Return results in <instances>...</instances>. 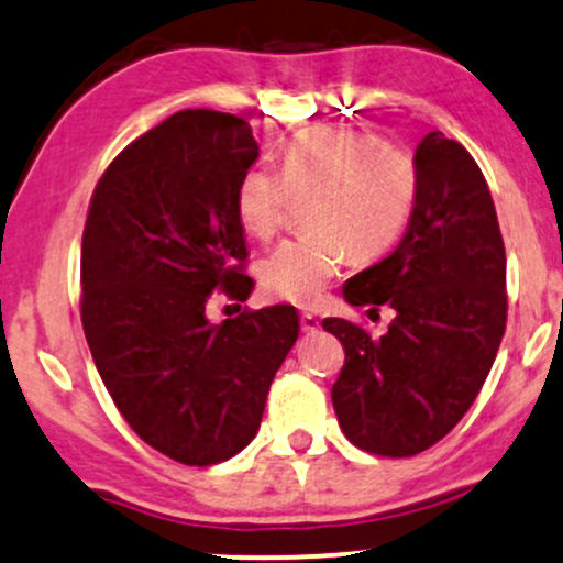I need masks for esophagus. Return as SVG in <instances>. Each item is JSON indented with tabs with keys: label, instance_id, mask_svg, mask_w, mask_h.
<instances>
[{
	"label": "esophagus",
	"instance_id": "1",
	"mask_svg": "<svg viewBox=\"0 0 563 563\" xmlns=\"http://www.w3.org/2000/svg\"><path fill=\"white\" fill-rule=\"evenodd\" d=\"M300 327H302V332L313 334V332H319V329H321V321L316 319L313 313H302L300 316Z\"/></svg>",
	"mask_w": 563,
	"mask_h": 563
}]
</instances>
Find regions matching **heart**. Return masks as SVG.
<instances>
[{
  "label": "heart",
  "instance_id": "obj_1",
  "mask_svg": "<svg viewBox=\"0 0 563 563\" xmlns=\"http://www.w3.org/2000/svg\"><path fill=\"white\" fill-rule=\"evenodd\" d=\"M419 163L402 144L363 131H300L282 150V170L247 168L236 184V216L250 234L268 240L289 205L313 197V234L282 242L261 263V287L271 300L313 306L347 255L372 261L387 253L411 223L419 200Z\"/></svg>",
  "mask_w": 563,
  "mask_h": 563
}]
</instances>
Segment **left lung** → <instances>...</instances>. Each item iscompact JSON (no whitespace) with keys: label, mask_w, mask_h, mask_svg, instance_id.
I'll use <instances>...</instances> for the list:
<instances>
[{"label":"left lung","mask_w":563,"mask_h":563,"mask_svg":"<svg viewBox=\"0 0 563 563\" xmlns=\"http://www.w3.org/2000/svg\"><path fill=\"white\" fill-rule=\"evenodd\" d=\"M419 200L395 253L342 287L350 306L395 310L387 334L323 319L345 347L336 421L361 451L416 455L464 419L506 332V247L485 176L453 139L416 147Z\"/></svg>","instance_id":"obj_1"}]
</instances>
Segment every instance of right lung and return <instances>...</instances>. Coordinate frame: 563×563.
I'll use <instances>...</instances> for the list:
<instances>
[{"mask_svg":"<svg viewBox=\"0 0 563 563\" xmlns=\"http://www.w3.org/2000/svg\"><path fill=\"white\" fill-rule=\"evenodd\" d=\"M257 161L244 118L181 110L99 178L81 242V321L112 402L147 445L187 466L250 445L300 323L292 306L208 321L216 289L253 279L236 184Z\"/></svg>","mask_w":563,"mask_h":563,"instance_id":"obj_1","label":"right lung"}]
</instances>
